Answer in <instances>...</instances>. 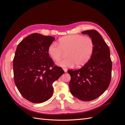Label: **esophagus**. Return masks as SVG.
Listing matches in <instances>:
<instances>
[{"label":"esophagus","instance_id":"obj_1","mask_svg":"<svg viewBox=\"0 0 125 125\" xmlns=\"http://www.w3.org/2000/svg\"><path fill=\"white\" fill-rule=\"evenodd\" d=\"M63 69V70H64V71L65 72V73H66V72L67 71V69H66V68H62Z\"/></svg>","mask_w":125,"mask_h":125}]
</instances>
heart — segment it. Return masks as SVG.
<instances>
[{
    "instance_id": "1",
    "label": "heart",
    "mask_w": 125,
    "mask_h": 125,
    "mask_svg": "<svg viewBox=\"0 0 125 125\" xmlns=\"http://www.w3.org/2000/svg\"><path fill=\"white\" fill-rule=\"evenodd\" d=\"M94 44L90 37L80 35H70L61 37L58 44L52 43L48 48L49 55L54 60L61 57L63 52H66V57L59 60L57 65L62 67L71 68L84 65L91 57Z\"/></svg>"
}]
</instances>
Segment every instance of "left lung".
Listing matches in <instances>:
<instances>
[{
    "label": "left lung",
    "mask_w": 125,
    "mask_h": 125,
    "mask_svg": "<svg viewBox=\"0 0 125 125\" xmlns=\"http://www.w3.org/2000/svg\"><path fill=\"white\" fill-rule=\"evenodd\" d=\"M93 41L94 49L91 57L81 68L68 70L71 76L70 92L79 100L90 101L96 99L109 86L112 63L110 51L100 34L96 30L82 32Z\"/></svg>",
    "instance_id": "obj_1"
}]
</instances>
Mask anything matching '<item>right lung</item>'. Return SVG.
Wrapping results in <instances>:
<instances>
[{
    "mask_svg": "<svg viewBox=\"0 0 125 125\" xmlns=\"http://www.w3.org/2000/svg\"><path fill=\"white\" fill-rule=\"evenodd\" d=\"M55 37L39 33L28 35L18 44L13 60L14 81L25 99L34 103L49 100L52 83L65 73L55 66L48 52Z\"/></svg>",
    "mask_w": 125,
    "mask_h": 125,
    "instance_id": "obj_1",
    "label": "right lung"
}]
</instances>
